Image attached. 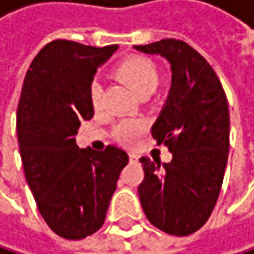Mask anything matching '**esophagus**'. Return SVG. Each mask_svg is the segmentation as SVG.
Wrapping results in <instances>:
<instances>
[{
  "instance_id": "obj_1",
  "label": "esophagus",
  "mask_w": 254,
  "mask_h": 254,
  "mask_svg": "<svg viewBox=\"0 0 254 254\" xmlns=\"http://www.w3.org/2000/svg\"><path fill=\"white\" fill-rule=\"evenodd\" d=\"M129 161H131V163H137V161H138V155L134 154V152H131V154H129Z\"/></svg>"
}]
</instances>
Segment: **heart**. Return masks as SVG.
I'll list each match as a JSON object with an SVG mask.
<instances>
[{"label": "heart", "instance_id": "1", "mask_svg": "<svg viewBox=\"0 0 254 254\" xmlns=\"http://www.w3.org/2000/svg\"><path fill=\"white\" fill-rule=\"evenodd\" d=\"M116 74L128 83L132 91L140 97L141 94H152L158 85V70L152 61L143 56H129L116 66ZM93 106H99L102 100V86L94 82L90 90ZM143 123L138 120L125 122L119 126V138L123 143H132L141 132Z\"/></svg>", "mask_w": 254, "mask_h": 254}]
</instances>
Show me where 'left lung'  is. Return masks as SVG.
Masks as SVG:
<instances>
[{"instance_id":"8db88e82","label":"left lung","mask_w":254,"mask_h":254,"mask_svg":"<svg viewBox=\"0 0 254 254\" xmlns=\"http://www.w3.org/2000/svg\"><path fill=\"white\" fill-rule=\"evenodd\" d=\"M134 48L171 65L169 94L151 134L169 146L172 160L140 158V202L152 226L188 236L206 224L221 190L229 158L227 99L213 68L186 42L163 39Z\"/></svg>"}]
</instances>
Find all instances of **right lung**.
I'll use <instances>...</instances> for the list:
<instances>
[{
  "instance_id": "right-lung-1",
  "label": "right lung",
  "mask_w": 254,
  "mask_h": 254,
  "mask_svg": "<svg viewBox=\"0 0 254 254\" xmlns=\"http://www.w3.org/2000/svg\"><path fill=\"white\" fill-rule=\"evenodd\" d=\"M117 48L58 39L36 55L24 79L16 132L25 180L44 221L65 239L102 227L129 160L116 146L94 151L76 144L80 122L94 116V74Z\"/></svg>"
}]
</instances>
